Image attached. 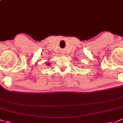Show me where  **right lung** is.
Masks as SVG:
<instances>
[{
  "label": "right lung",
  "mask_w": 123,
  "mask_h": 123,
  "mask_svg": "<svg viewBox=\"0 0 123 123\" xmlns=\"http://www.w3.org/2000/svg\"><path fill=\"white\" fill-rule=\"evenodd\" d=\"M47 65H49V64H47Z\"/></svg>",
  "instance_id": "obj_1"
}]
</instances>
